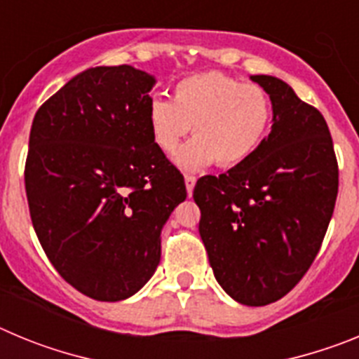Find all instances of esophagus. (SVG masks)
<instances>
[{
    "instance_id": "esophagus-1",
    "label": "esophagus",
    "mask_w": 359,
    "mask_h": 359,
    "mask_svg": "<svg viewBox=\"0 0 359 359\" xmlns=\"http://www.w3.org/2000/svg\"><path fill=\"white\" fill-rule=\"evenodd\" d=\"M185 187H187V194L192 196V192H194V187H196V176H190V174H187Z\"/></svg>"
}]
</instances>
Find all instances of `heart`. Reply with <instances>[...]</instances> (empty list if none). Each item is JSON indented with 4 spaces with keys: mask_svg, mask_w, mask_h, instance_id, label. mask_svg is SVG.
<instances>
[{
    "mask_svg": "<svg viewBox=\"0 0 359 359\" xmlns=\"http://www.w3.org/2000/svg\"><path fill=\"white\" fill-rule=\"evenodd\" d=\"M273 118L269 95L221 72L198 73L172 88V100L152 98L147 128L152 144L172 154L190 128L194 138L176 152L183 170H201L214 161L233 167L261 147Z\"/></svg>",
    "mask_w": 359,
    "mask_h": 359,
    "instance_id": "obj_1",
    "label": "heart"
}]
</instances>
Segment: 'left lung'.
Returning <instances> with one entry per match:
<instances>
[{
    "mask_svg": "<svg viewBox=\"0 0 359 359\" xmlns=\"http://www.w3.org/2000/svg\"><path fill=\"white\" fill-rule=\"evenodd\" d=\"M273 106L271 131L248 160L199 177V236L214 277L236 302L268 306L290 293L322 246L338 194L325 118L290 84L252 75Z\"/></svg>",
    "mask_w": 359,
    "mask_h": 359,
    "instance_id": "8db88e82",
    "label": "left lung"
}]
</instances>
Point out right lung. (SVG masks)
I'll return each mask as SVG.
<instances>
[{
    "instance_id": "obj_1",
    "label": "right lung",
    "mask_w": 359,
    "mask_h": 359,
    "mask_svg": "<svg viewBox=\"0 0 359 359\" xmlns=\"http://www.w3.org/2000/svg\"><path fill=\"white\" fill-rule=\"evenodd\" d=\"M154 84L128 65L90 68L32 122L25 189L37 239L68 284L102 302L147 284L163 224L187 198L183 176L149 135Z\"/></svg>"
}]
</instances>
